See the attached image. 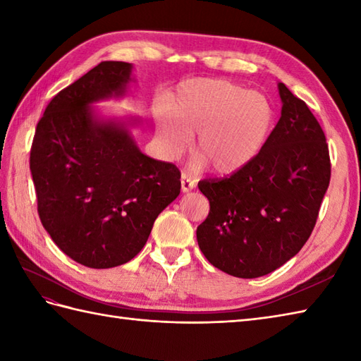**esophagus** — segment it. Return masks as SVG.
<instances>
[{
    "label": "esophagus",
    "mask_w": 361,
    "mask_h": 361,
    "mask_svg": "<svg viewBox=\"0 0 361 361\" xmlns=\"http://www.w3.org/2000/svg\"><path fill=\"white\" fill-rule=\"evenodd\" d=\"M194 188H195V181L190 178L189 175L181 173V190L183 192H189V190H192Z\"/></svg>",
    "instance_id": "1"
}]
</instances>
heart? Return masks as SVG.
Here are the masks:
<instances>
[{"instance_id":"1","label":"heart","mask_w":361,"mask_h":361,"mask_svg":"<svg viewBox=\"0 0 361 361\" xmlns=\"http://www.w3.org/2000/svg\"><path fill=\"white\" fill-rule=\"evenodd\" d=\"M155 124L167 158H178L197 132L198 149L190 167L214 164L233 173L264 149L274 124V109L265 94L225 79H190L180 83L171 109L155 106Z\"/></svg>"}]
</instances>
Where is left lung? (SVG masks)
I'll return each mask as SVG.
<instances>
[{"label":"left lung","mask_w":361,"mask_h":361,"mask_svg":"<svg viewBox=\"0 0 361 361\" xmlns=\"http://www.w3.org/2000/svg\"><path fill=\"white\" fill-rule=\"evenodd\" d=\"M278 88L281 118L259 155L228 178L198 183L211 206L197 228L198 247L235 278H260L298 255L331 181L319 122L283 83Z\"/></svg>","instance_id":"8db88e82"}]
</instances>
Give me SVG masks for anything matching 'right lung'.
<instances>
[{
    "label": "right lung",
    "instance_id": "add662e5",
    "mask_svg": "<svg viewBox=\"0 0 361 361\" xmlns=\"http://www.w3.org/2000/svg\"><path fill=\"white\" fill-rule=\"evenodd\" d=\"M132 70V63L101 62L60 91L30 149L42 224L66 256L90 268L132 260L181 189L176 166L136 145L130 127L140 119H104L93 106L126 96Z\"/></svg>",
    "mask_w": 361,
    "mask_h": 361
}]
</instances>
